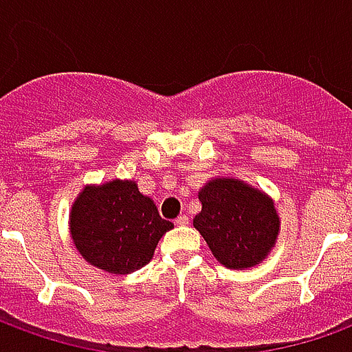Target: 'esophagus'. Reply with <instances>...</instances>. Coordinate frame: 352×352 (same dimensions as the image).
<instances>
[{
  "label": "esophagus",
  "instance_id": "obj_1",
  "mask_svg": "<svg viewBox=\"0 0 352 352\" xmlns=\"http://www.w3.org/2000/svg\"><path fill=\"white\" fill-rule=\"evenodd\" d=\"M175 224H179V226H186V224H188V217H186V214H181V217H177Z\"/></svg>",
  "mask_w": 352,
  "mask_h": 352
}]
</instances>
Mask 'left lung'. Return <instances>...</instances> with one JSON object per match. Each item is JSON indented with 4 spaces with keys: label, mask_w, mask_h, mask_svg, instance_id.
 Returning a JSON list of instances; mask_svg holds the SVG:
<instances>
[{
    "label": "left lung",
    "mask_w": 352,
    "mask_h": 352,
    "mask_svg": "<svg viewBox=\"0 0 352 352\" xmlns=\"http://www.w3.org/2000/svg\"><path fill=\"white\" fill-rule=\"evenodd\" d=\"M194 228L224 267L262 264L277 243L280 221L273 199L241 179L213 177L198 192Z\"/></svg>",
    "instance_id": "8db88e82"
}]
</instances>
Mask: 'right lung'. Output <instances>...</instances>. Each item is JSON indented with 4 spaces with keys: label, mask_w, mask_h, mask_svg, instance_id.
Wrapping results in <instances>:
<instances>
[{
    "label": "right lung",
    "mask_w": 352,
    "mask_h": 352,
    "mask_svg": "<svg viewBox=\"0 0 352 352\" xmlns=\"http://www.w3.org/2000/svg\"><path fill=\"white\" fill-rule=\"evenodd\" d=\"M173 228L135 181L87 184L69 211V234L88 264L128 275L151 262L160 237Z\"/></svg>",
    "instance_id": "1"
}]
</instances>
